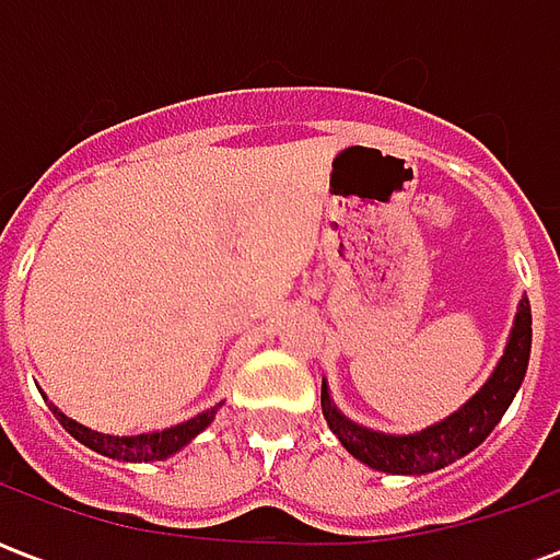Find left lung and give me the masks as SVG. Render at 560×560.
I'll return each instance as SVG.
<instances>
[{"label":"left lung","instance_id":"1","mask_svg":"<svg viewBox=\"0 0 560 560\" xmlns=\"http://www.w3.org/2000/svg\"><path fill=\"white\" fill-rule=\"evenodd\" d=\"M530 357V303L528 296L518 303L516 324L506 341L501 363L494 365L492 377L482 389L462 405L456 413H450L444 422H434L417 434H381L351 422L345 413L336 411L329 401L327 384L320 389V408L327 417L329 429L339 434L341 446L360 458L363 465L384 474H429L453 465L456 458L468 456L474 446H480L501 417L510 408V401L522 387L528 372Z\"/></svg>","mask_w":560,"mask_h":560}]
</instances>
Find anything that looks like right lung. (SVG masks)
<instances>
[{
	"instance_id": "right-lung-1",
	"label": "right lung",
	"mask_w": 560,
	"mask_h": 560,
	"mask_svg": "<svg viewBox=\"0 0 560 560\" xmlns=\"http://www.w3.org/2000/svg\"><path fill=\"white\" fill-rule=\"evenodd\" d=\"M221 405L215 408H209V411L197 413L195 420L179 422V425H173V429H164V432H149V434H131V438H114V434H102V432H92L86 425H80V422L68 420L66 413H59L54 408V413L62 422V429H66L71 438H78L80 444H86L95 453H102V456L110 458H122V462H155V458H167L173 456L176 450H183L195 434H200L207 429L215 411H219Z\"/></svg>"
}]
</instances>
